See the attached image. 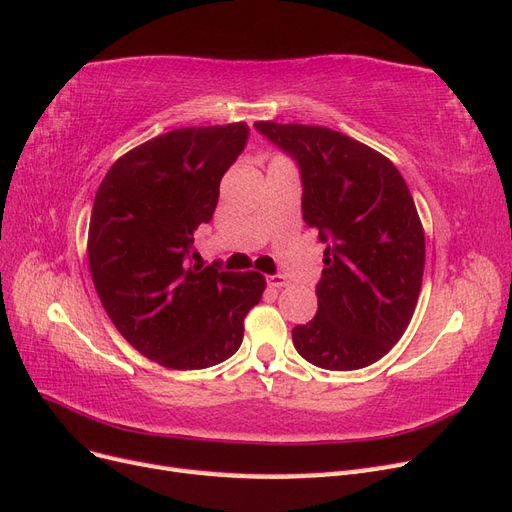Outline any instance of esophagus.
Instances as JSON below:
<instances>
[{
	"label": "esophagus",
	"mask_w": 512,
	"mask_h": 512,
	"mask_svg": "<svg viewBox=\"0 0 512 512\" xmlns=\"http://www.w3.org/2000/svg\"><path fill=\"white\" fill-rule=\"evenodd\" d=\"M267 284H269V288H277V290H280V288L288 286V280H286L284 275H269V277H267Z\"/></svg>",
	"instance_id": "esophagus-1"
}]
</instances>
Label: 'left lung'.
Returning a JSON list of instances; mask_svg holds the SVG:
<instances>
[{"instance_id": "1", "label": "left lung", "mask_w": 512, "mask_h": 512, "mask_svg": "<svg viewBox=\"0 0 512 512\" xmlns=\"http://www.w3.org/2000/svg\"><path fill=\"white\" fill-rule=\"evenodd\" d=\"M254 126L299 162L303 220L327 243L318 312L292 329L294 348L322 369L376 363L408 329L423 284L425 230L404 177L380 151L337 130Z\"/></svg>"}]
</instances>
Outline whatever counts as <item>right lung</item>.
Segmentation results:
<instances>
[{"instance_id": "obj_1", "label": "right lung", "mask_w": 512, "mask_h": 512, "mask_svg": "<svg viewBox=\"0 0 512 512\" xmlns=\"http://www.w3.org/2000/svg\"><path fill=\"white\" fill-rule=\"evenodd\" d=\"M247 136L245 121L170 130L123 153L98 188L87 237L91 280L117 331L162 367L226 361L267 288L258 271L188 262L194 232L213 218L220 181Z\"/></svg>"}]
</instances>
